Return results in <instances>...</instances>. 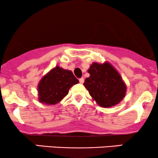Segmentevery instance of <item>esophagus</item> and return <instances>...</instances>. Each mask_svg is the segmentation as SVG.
Segmentation results:
<instances>
[{"instance_id": "1", "label": "esophagus", "mask_w": 158, "mask_h": 158, "mask_svg": "<svg viewBox=\"0 0 158 158\" xmlns=\"http://www.w3.org/2000/svg\"><path fill=\"white\" fill-rule=\"evenodd\" d=\"M79 82L81 83V84H83V83H84V79H83V78H81V79H79Z\"/></svg>"}]
</instances>
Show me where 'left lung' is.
<instances>
[{
	"label": "left lung",
	"instance_id": "obj_1",
	"mask_svg": "<svg viewBox=\"0 0 158 158\" xmlns=\"http://www.w3.org/2000/svg\"><path fill=\"white\" fill-rule=\"evenodd\" d=\"M88 72L90 77L85 79L84 85L99 106L109 108L118 104L124 98L126 85L109 63H93Z\"/></svg>",
	"mask_w": 158,
	"mask_h": 158
}]
</instances>
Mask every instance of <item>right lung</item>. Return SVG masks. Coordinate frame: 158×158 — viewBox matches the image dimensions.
Here are the masks:
<instances>
[{
  "label": "right lung",
  "mask_w": 158,
  "mask_h": 158,
  "mask_svg": "<svg viewBox=\"0 0 158 158\" xmlns=\"http://www.w3.org/2000/svg\"><path fill=\"white\" fill-rule=\"evenodd\" d=\"M78 82L72 71L56 67L40 81L39 100L41 103L55 105L66 97L69 89Z\"/></svg>",
  "instance_id": "right-lung-1"
}]
</instances>
